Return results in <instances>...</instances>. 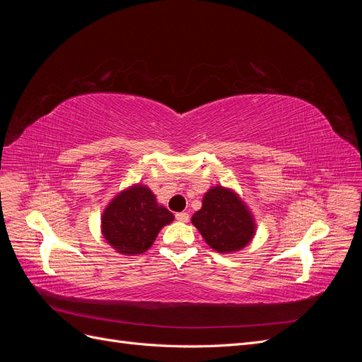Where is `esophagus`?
Masks as SVG:
<instances>
[{
	"instance_id": "obj_1",
	"label": "esophagus",
	"mask_w": 362,
	"mask_h": 362,
	"mask_svg": "<svg viewBox=\"0 0 362 362\" xmlns=\"http://www.w3.org/2000/svg\"><path fill=\"white\" fill-rule=\"evenodd\" d=\"M175 218H177L178 222H189L190 216H189V213L181 211V213H177V214H175Z\"/></svg>"
}]
</instances>
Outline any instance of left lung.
Listing matches in <instances>:
<instances>
[{"label": "left lung", "mask_w": 362, "mask_h": 362, "mask_svg": "<svg viewBox=\"0 0 362 362\" xmlns=\"http://www.w3.org/2000/svg\"><path fill=\"white\" fill-rule=\"evenodd\" d=\"M205 242L225 254L245 247L255 233L252 216L231 190L214 187L204 196L202 208L192 217Z\"/></svg>", "instance_id": "1"}]
</instances>
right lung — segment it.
Listing matches in <instances>:
<instances>
[{"instance_id":"add662e5","label":"right lung","mask_w":362,"mask_h":362,"mask_svg":"<svg viewBox=\"0 0 362 362\" xmlns=\"http://www.w3.org/2000/svg\"><path fill=\"white\" fill-rule=\"evenodd\" d=\"M173 221V214L160 206L145 185L125 190L103 214L104 238L120 254H141L154 243L160 229Z\"/></svg>"}]
</instances>
